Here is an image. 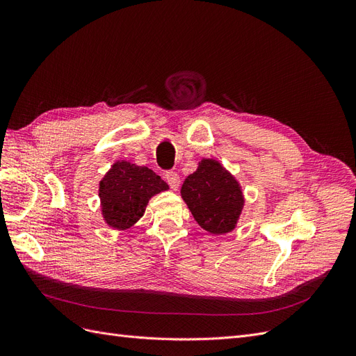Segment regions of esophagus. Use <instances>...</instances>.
<instances>
[{
	"instance_id": "obj_1",
	"label": "esophagus",
	"mask_w": 356,
	"mask_h": 356,
	"mask_svg": "<svg viewBox=\"0 0 356 356\" xmlns=\"http://www.w3.org/2000/svg\"><path fill=\"white\" fill-rule=\"evenodd\" d=\"M164 179H165V181L168 183V186H170L172 189L177 191V188L180 186V176L176 172H173V170L165 172L164 173Z\"/></svg>"
}]
</instances>
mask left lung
<instances>
[{"mask_svg": "<svg viewBox=\"0 0 356 356\" xmlns=\"http://www.w3.org/2000/svg\"><path fill=\"white\" fill-rule=\"evenodd\" d=\"M181 197L199 225L213 235L227 234L244 207L238 181L218 161L203 159L181 186Z\"/></svg>", "mask_w": 356, "mask_h": 356, "instance_id": "obj_1", "label": "left lung"}]
</instances>
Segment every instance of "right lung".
<instances>
[{"label": "right lung", "instance_id": "obj_1", "mask_svg": "<svg viewBox=\"0 0 356 356\" xmlns=\"http://www.w3.org/2000/svg\"><path fill=\"white\" fill-rule=\"evenodd\" d=\"M168 186L152 168L118 161L99 183L102 215L109 227L127 229L144 215L149 197Z\"/></svg>", "mask_w": 356, "mask_h": 356}]
</instances>
